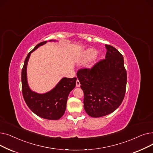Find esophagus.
Segmentation results:
<instances>
[{"instance_id":"34e87169","label":"esophagus","mask_w":153,"mask_h":153,"mask_svg":"<svg viewBox=\"0 0 153 153\" xmlns=\"http://www.w3.org/2000/svg\"><path fill=\"white\" fill-rule=\"evenodd\" d=\"M80 85H81V84H80L79 81L77 79L76 81V87H80Z\"/></svg>"}]
</instances>
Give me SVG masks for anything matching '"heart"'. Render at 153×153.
Wrapping results in <instances>:
<instances>
[{"label":"heart","mask_w":153,"mask_h":153,"mask_svg":"<svg viewBox=\"0 0 153 153\" xmlns=\"http://www.w3.org/2000/svg\"><path fill=\"white\" fill-rule=\"evenodd\" d=\"M96 53H97V52H96V51L94 50L91 49V50H87L85 53V58L87 59H91V58H93L94 56H95Z\"/></svg>","instance_id":"heart-1"}]
</instances>
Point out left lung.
<instances>
[{
    "mask_svg": "<svg viewBox=\"0 0 153 153\" xmlns=\"http://www.w3.org/2000/svg\"><path fill=\"white\" fill-rule=\"evenodd\" d=\"M105 58L91 68L78 70L77 76L84 94V107L92 117L108 115L119 107L125 97L127 74L123 55L105 45Z\"/></svg>",
    "mask_w": 153,
    "mask_h": 153,
    "instance_id": "left-lung-1",
    "label": "left lung"
}]
</instances>
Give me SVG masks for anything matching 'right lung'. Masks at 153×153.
Returning <instances> with one entry per match:
<instances>
[{
  "label": "right lung",
  "mask_w": 153,
  "mask_h": 153,
  "mask_svg": "<svg viewBox=\"0 0 153 153\" xmlns=\"http://www.w3.org/2000/svg\"><path fill=\"white\" fill-rule=\"evenodd\" d=\"M46 42L38 44L28 54L22 70V90L27 105L36 115L47 120H59L65 112L68 95L76 87L77 78L64 77L53 89L44 94L31 91L27 83V66L30 54Z\"/></svg>",
  "instance_id": "1"
}]
</instances>
